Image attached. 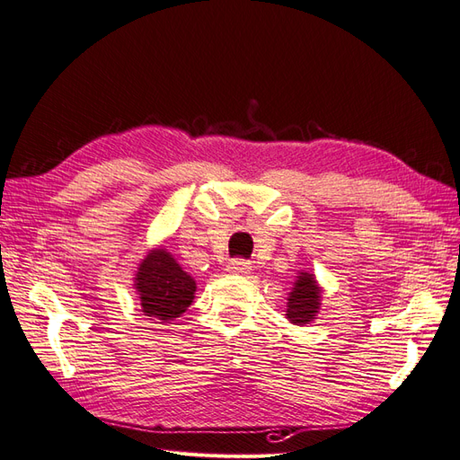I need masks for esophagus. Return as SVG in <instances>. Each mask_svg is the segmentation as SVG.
<instances>
[{
  "mask_svg": "<svg viewBox=\"0 0 460 460\" xmlns=\"http://www.w3.org/2000/svg\"><path fill=\"white\" fill-rule=\"evenodd\" d=\"M226 271L232 275H250L252 271V263L243 261V260H234L226 265Z\"/></svg>",
  "mask_w": 460,
  "mask_h": 460,
  "instance_id": "obj_1",
  "label": "esophagus"
}]
</instances>
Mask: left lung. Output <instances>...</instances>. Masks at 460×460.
Wrapping results in <instances>:
<instances>
[{
	"instance_id": "obj_1",
	"label": "left lung",
	"mask_w": 460,
	"mask_h": 460,
	"mask_svg": "<svg viewBox=\"0 0 460 460\" xmlns=\"http://www.w3.org/2000/svg\"><path fill=\"white\" fill-rule=\"evenodd\" d=\"M322 306V287L314 273L300 269L287 296V320L295 326H306L316 320Z\"/></svg>"
}]
</instances>
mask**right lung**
<instances>
[{
  "label": "right lung",
  "mask_w": 460,
  "mask_h": 460,
  "mask_svg": "<svg viewBox=\"0 0 460 460\" xmlns=\"http://www.w3.org/2000/svg\"><path fill=\"white\" fill-rule=\"evenodd\" d=\"M132 281L144 316L160 323H170L187 312L197 290L195 279L162 245L144 255Z\"/></svg>",
  "instance_id": "1"
}]
</instances>
